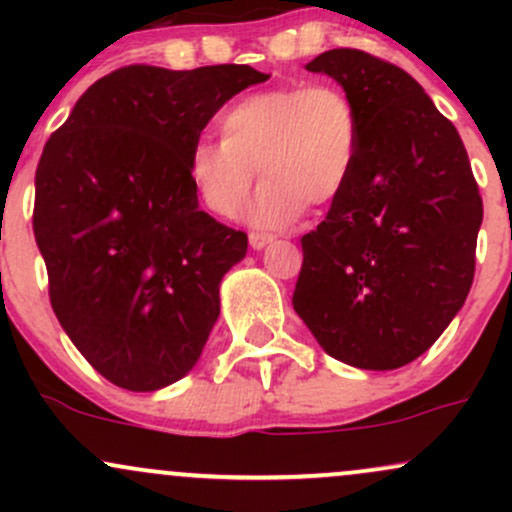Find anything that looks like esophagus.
I'll list each match as a JSON object with an SVG mask.
<instances>
[{
    "mask_svg": "<svg viewBox=\"0 0 512 512\" xmlns=\"http://www.w3.org/2000/svg\"><path fill=\"white\" fill-rule=\"evenodd\" d=\"M272 240L274 238L267 236V233H250V245L255 250H262L264 245H269V243H272Z\"/></svg>",
    "mask_w": 512,
    "mask_h": 512,
    "instance_id": "obj_1",
    "label": "esophagus"
}]
</instances>
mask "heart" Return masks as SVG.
<instances>
[{
  "label": "heart",
  "instance_id": "heart-1",
  "mask_svg": "<svg viewBox=\"0 0 512 512\" xmlns=\"http://www.w3.org/2000/svg\"><path fill=\"white\" fill-rule=\"evenodd\" d=\"M363 144L361 110L339 84L284 86L250 93L221 117V139H199L187 173L199 199L221 219L248 199L257 168L264 178L250 221L279 228L305 204L327 207L349 187Z\"/></svg>",
  "mask_w": 512,
  "mask_h": 512
}]
</instances>
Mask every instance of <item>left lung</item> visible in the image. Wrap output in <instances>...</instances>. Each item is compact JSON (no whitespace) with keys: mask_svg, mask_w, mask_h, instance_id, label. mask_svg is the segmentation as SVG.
<instances>
[{"mask_svg":"<svg viewBox=\"0 0 512 512\" xmlns=\"http://www.w3.org/2000/svg\"><path fill=\"white\" fill-rule=\"evenodd\" d=\"M305 69L354 96L363 144L344 195L301 238L293 310L337 361L402 368L431 349L472 289L477 180L455 125L404 69L349 48Z\"/></svg>","mask_w":512,"mask_h":512,"instance_id":"8db88e82","label":"left lung"}]
</instances>
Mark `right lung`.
<instances>
[{"instance_id": "1", "label": "right lung", "mask_w": 512, "mask_h": 512, "mask_svg": "<svg viewBox=\"0 0 512 512\" xmlns=\"http://www.w3.org/2000/svg\"><path fill=\"white\" fill-rule=\"evenodd\" d=\"M267 79L248 64H132L88 88L45 144L33 233L52 310L117 387L161 390L199 361L248 236L199 209L187 158L223 103Z\"/></svg>"}]
</instances>
